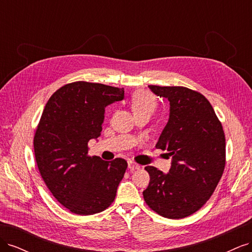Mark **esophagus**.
Returning a JSON list of instances; mask_svg holds the SVG:
<instances>
[{
    "mask_svg": "<svg viewBox=\"0 0 252 252\" xmlns=\"http://www.w3.org/2000/svg\"><path fill=\"white\" fill-rule=\"evenodd\" d=\"M128 168L130 169V171H133L135 169H139L140 168V165L136 164L133 161H128Z\"/></svg>",
    "mask_w": 252,
    "mask_h": 252,
    "instance_id": "esophagus-1",
    "label": "esophagus"
}]
</instances>
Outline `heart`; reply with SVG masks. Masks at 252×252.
<instances>
[{"mask_svg":"<svg viewBox=\"0 0 252 252\" xmlns=\"http://www.w3.org/2000/svg\"><path fill=\"white\" fill-rule=\"evenodd\" d=\"M157 106L156 98L152 96L147 91L140 90L132 95L131 98V107L133 112H138L141 110H151L154 111Z\"/></svg>","mask_w":252,"mask_h":252,"instance_id":"heart-1","label":"heart"}]
</instances>
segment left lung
Wrapping results in <instances>:
<instances>
[{
    "label": "left lung",
    "mask_w": 252,
    "mask_h": 252,
    "mask_svg": "<svg viewBox=\"0 0 252 252\" xmlns=\"http://www.w3.org/2000/svg\"><path fill=\"white\" fill-rule=\"evenodd\" d=\"M169 102V119L156 147L172 157L168 173L146 166L150 175L143 191L149 207L167 219H183L209 200L225 168V134L203 94L180 86L148 85Z\"/></svg>",
    "instance_id": "8db88e82"
}]
</instances>
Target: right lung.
Listing matches in <instances>:
<instances>
[{
  "instance_id": "obj_1",
  "label": "right lung",
  "mask_w": 252,
  "mask_h": 252,
  "mask_svg": "<svg viewBox=\"0 0 252 252\" xmlns=\"http://www.w3.org/2000/svg\"><path fill=\"white\" fill-rule=\"evenodd\" d=\"M124 97V88L74 82L58 89L43 110L33 139L37 168L52 195L75 215L101 212L116 197L127 162L88 157V142L101 135L105 108Z\"/></svg>"
}]
</instances>
